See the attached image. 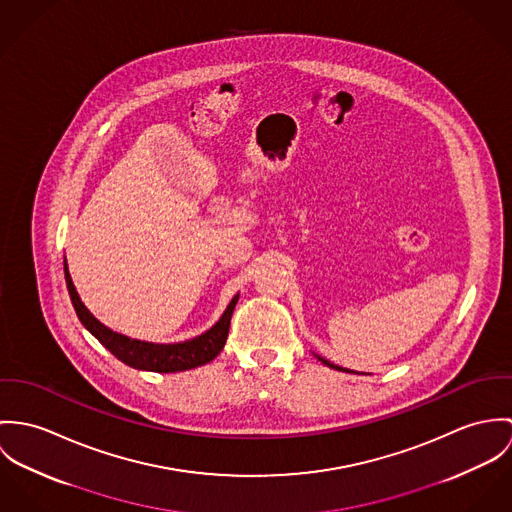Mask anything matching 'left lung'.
Masks as SVG:
<instances>
[{
  "instance_id": "left-lung-1",
  "label": "left lung",
  "mask_w": 512,
  "mask_h": 512,
  "mask_svg": "<svg viewBox=\"0 0 512 512\" xmlns=\"http://www.w3.org/2000/svg\"><path fill=\"white\" fill-rule=\"evenodd\" d=\"M318 357V355H316ZM324 365H328V367H332V369H338V371H343V373H353V371H347V369H343V367H338V365H334L332 361H328V359H324V357H318Z\"/></svg>"
}]
</instances>
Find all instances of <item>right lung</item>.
I'll use <instances>...</instances> for the list:
<instances>
[{
	"instance_id": "right-lung-1",
	"label": "right lung",
	"mask_w": 512,
	"mask_h": 512,
	"mask_svg": "<svg viewBox=\"0 0 512 512\" xmlns=\"http://www.w3.org/2000/svg\"><path fill=\"white\" fill-rule=\"evenodd\" d=\"M64 279H66V288H68L72 306L76 310V316L84 324V328L108 351H112L121 363L129 365L133 369L155 371V373H176V371L194 369V367L206 365L214 357H218V353L224 349L226 340H228L231 314L239 300V294H235L231 298L226 312L222 314V318L208 332H204L202 336H198L194 340L180 341V343H149V341L131 340L127 336H121L114 330L106 328L102 322H98L90 314V310L84 306V302L80 300V296L72 284L68 267H66V259H64Z\"/></svg>"
}]
</instances>
